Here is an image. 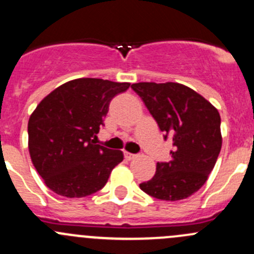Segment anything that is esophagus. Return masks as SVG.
I'll return each instance as SVG.
<instances>
[{"mask_svg":"<svg viewBox=\"0 0 254 254\" xmlns=\"http://www.w3.org/2000/svg\"><path fill=\"white\" fill-rule=\"evenodd\" d=\"M124 157L127 158V161H131L134 160V158H136V155H132V153H129V152H124Z\"/></svg>","mask_w":254,"mask_h":254,"instance_id":"1","label":"esophagus"}]
</instances>
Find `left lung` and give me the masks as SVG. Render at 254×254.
Wrapping results in <instances>:
<instances>
[{"label": "left lung", "instance_id": "obj_1", "mask_svg": "<svg viewBox=\"0 0 254 254\" xmlns=\"http://www.w3.org/2000/svg\"><path fill=\"white\" fill-rule=\"evenodd\" d=\"M165 140H172L170 162H157L156 173L140 184L156 199L176 201L198 191L211 173L222 145L220 114L203 96L176 82L131 84Z\"/></svg>", "mask_w": 254, "mask_h": 254}]
</instances>
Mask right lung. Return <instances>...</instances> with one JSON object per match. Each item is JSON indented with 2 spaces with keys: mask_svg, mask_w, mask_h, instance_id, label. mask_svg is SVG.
Returning a JSON list of instances; mask_svg holds the SVG:
<instances>
[{
  "mask_svg": "<svg viewBox=\"0 0 254 254\" xmlns=\"http://www.w3.org/2000/svg\"><path fill=\"white\" fill-rule=\"evenodd\" d=\"M129 82L77 78L61 84L37 106L28 122L32 162L49 189L66 198H83L108 182L124 156L94 139L117 94Z\"/></svg>",
  "mask_w": 254,
  "mask_h": 254,
  "instance_id": "obj_1",
  "label": "right lung"
}]
</instances>
